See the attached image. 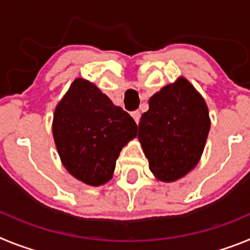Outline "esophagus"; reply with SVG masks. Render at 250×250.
Returning a JSON list of instances; mask_svg holds the SVG:
<instances>
[{
	"label": "esophagus",
	"mask_w": 250,
	"mask_h": 250,
	"mask_svg": "<svg viewBox=\"0 0 250 250\" xmlns=\"http://www.w3.org/2000/svg\"><path fill=\"white\" fill-rule=\"evenodd\" d=\"M131 116L134 118V120L136 121V124H139V121H140V116H141L140 111H139V110H136V111H132Z\"/></svg>",
	"instance_id": "34e87169"
}]
</instances>
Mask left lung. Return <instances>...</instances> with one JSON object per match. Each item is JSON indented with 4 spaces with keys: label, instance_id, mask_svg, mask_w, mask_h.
I'll return each mask as SVG.
<instances>
[{
    "label": "left lung",
    "instance_id": "left-lung-1",
    "mask_svg": "<svg viewBox=\"0 0 250 250\" xmlns=\"http://www.w3.org/2000/svg\"><path fill=\"white\" fill-rule=\"evenodd\" d=\"M210 129L204 99L185 79L164 86L141 115L138 138L152 174L163 182L183 178L198 164Z\"/></svg>",
    "mask_w": 250,
    "mask_h": 250
}]
</instances>
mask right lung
Wrapping results in <instances>:
<instances>
[{"instance_id":"right-lung-1","label":"right lung","mask_w":250,"mask_h":250,"mask_svg":"<svg viewBox=\"0 0 250 250\" xmlns=\"http://www.w3.org/2000/svg\"><path fill=\"white\" fill-rule=\"evenodd\" d=\"M52 132L68 173L99 187L112 178L116 159L136 136L138 125L94 83L76 79L55 110Z\"/></svg>"}]
</instances>
